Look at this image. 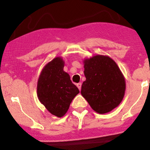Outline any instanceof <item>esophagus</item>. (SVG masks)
Returning <instances> with one entry per match:
<instances>
[{
    "label": "esophagus",
    "instance_id": "esophagus-1",
    "mask_svg": "<svg viewBox=\"0 0 150 150\" xmlns=\"http://www.w3.org/2000/svg\"><path fill=\"white\" fill-rule=\"evenodd\" d=\"M76 85H77V88L79 89V90H81V87H82V83H81V82H80V83H77Z\"/></svg>",
    "mask_w": 150,
    "mask_h": 150
}]
</instances>
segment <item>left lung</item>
Segmentation results:
<instances>
[{
  "label": "left lung",
  "mask_w": 150,
  "mask_h": 150,
  "mask_svg": "<svg viewBox=\"0 0 150 150\" xmlns=\"http://www.w3.org/2000/svg\"><path fill=\"white\" fill-rule=\"evenodd\" d=\"M86 80L82 95L96 112H110L120 104L125 95V80L118 65L108 56L96 55L83 61Z\"/></svg>",
  "instance_id": "obj_1"
}]
</instances>
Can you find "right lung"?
<instances>
[{
	"label": "right lung",
	"mask_w": 150,
	"mask_h": 150,
	"mask_svg": "<svg viewBox=\"0 0 150 150\" xmlns=\"http://www.w3.org/2000/svg\"><path fill=\"white\" fill-rule=\"evenodd\" d=\"M65 62L61 57L53 58L43 68L37 82L39 101L52 115L61 118L70 103L80 92L63 70Z\"/></svg>",
	"instance_id": "add662e5"
}]
</instances>
